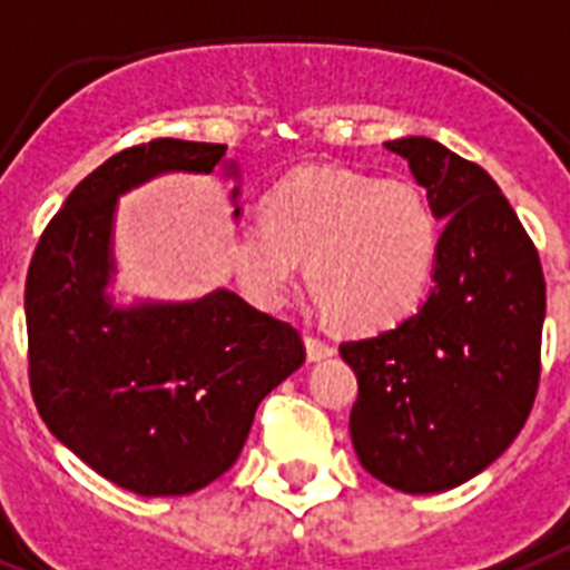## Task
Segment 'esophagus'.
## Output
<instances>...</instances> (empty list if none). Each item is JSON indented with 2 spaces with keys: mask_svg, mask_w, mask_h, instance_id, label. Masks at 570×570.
Instances as JSON below:
<instances>
[{
  "mask_svg": "<svg viewBox=\"0 0 570 570\" xmlns=\"http://www.w3.org/2000/svg\"><path fill=\"white\" fill-rule=\"evenodd\" d=\"M304 345H307V360L309 363H318V360H327V357H333V345L331 342H325V340H318V336H304Z\"/></svg>",
  "mask_w": 570,
  "mask_h": 570,
  "instance_id": "esophagus-1",
  "label": "esophagus"
}]
</instances>
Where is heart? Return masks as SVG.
<instances>
[{
  "label": "heart",
  "mask_w": 570,
  "mask_h": 570,
  "mask_svg": "<svg viewBox=\"0 0 570 570\" xmlns=\"http://www.w3.org/2000/svg\"><path fill=\"white\" fill-rule=\"evenodd\" d=\"M439 222L413 184L307 166L263 198V225H243L230 263L257 307H281L301 261L333 325L374 331L413 307L436 266Z\"/></svg>",
  "instance_id": "obj_1"
}]
</instances>
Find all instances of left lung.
Wrapping results in <instances>:
<instances>
[{
	"instance_id": "left-lung-1",
	"label": "left lung",
	"mask_w": 570,
	"mask_h": 570,
	"mask_svg": "<svg viewBox=\"0 0 570 570\" xmlns=\"http://www.w3.org/2000/svg\"><path fill=\"white\" fill-rule=\"evenodd\" d=\"M386 149L445 225L424 304L392 331L340 345L360 383L348 430L372 478L406 494L448 492L489 469L533 410L544 275L485 169L428 137Z\"/></svg>"
}]
</instances>
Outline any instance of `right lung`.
Here are the masks:
<instances>
[{"mask_svg":"<svg viewBox=\"0 0 570 570\" xmlns=\"http://www.w3.org/2000/svg\"><path fill=\"white\" fill-rule=\"evenodd\" d=\"M225 151L160 137L108 157L46 225L26 277L37 413L96 474L146 498L222 478L263 397L304 363L289 322L228 289L128 309L105 295L117 198L155 175L213 173Z\"/></svg>","mask_w":570,"mask_h":570,"instance_id":"add662e5","label":"right lung"}]
</instances>
